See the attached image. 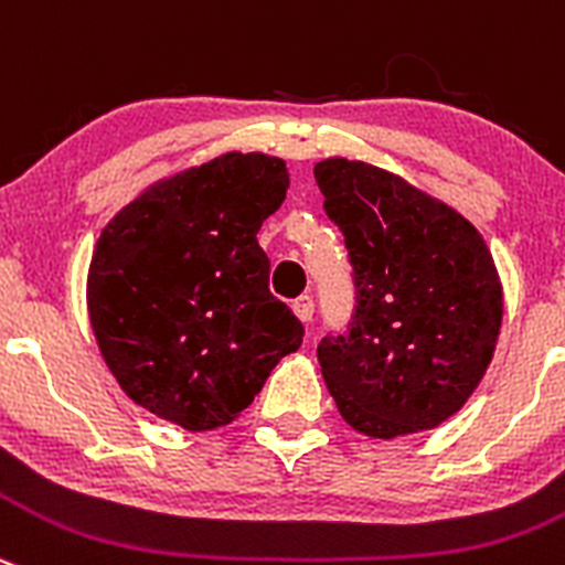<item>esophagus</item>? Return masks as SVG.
Here are the masks:
<instances>
[{
	"instance_id": "1",
	"label": "esophagus",
	"mask_w": 565,
	"mask_h": 565,
	"mask_svg": "<svg viewBox=\"0 0 565 565\" xmlns=\"http://www.w3.org/2000/svg\"><path fill=\"white\" fill-rule=\"evenodd\" d=\"M292 312L298 315L303 323H312V315H315V300L312 295H300V298L292 300Z\"/></svg>"
}]
</instances>
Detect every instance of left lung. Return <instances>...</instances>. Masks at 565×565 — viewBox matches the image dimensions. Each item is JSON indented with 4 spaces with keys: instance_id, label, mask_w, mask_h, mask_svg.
Returning <instances> with one entry per match:
<instances>
[{
    "instance_id": "1",
    "label": "left lung",
    "mask_w": 565,
    "mask_h": 565,
    "mask_svg": "<svg viewBox=\"0 0 565 565\" xmlns=\"http://www.w3.org/2000/svg\"><path fill=\"white\" fill-rule=\"evenodd\" d=\"M323 209L345 236L356 307L318 345L348 426L393 440L460 413L502 329V281L482 234L443 200L365 161L315 163Z\"/></svg>"
}]
</instances>
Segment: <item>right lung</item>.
I'll list each match as a JSON object with an SVG mask.
<instances>
[{"instance_id":"add662e5","label":"right lung","mask_w":565,"mask_h":565,"mask_svg":"<svg viewBox=\"0 0 565 565\" xmlns=\"http://www.w3.org/2000/svg\"><path fill=\"white\" fill-rule=\"evenodd\" d=\"M289 189L287 163L225 152L147 186L103 228L88 320L130 402L189 431L239 418L303 326L270 295L258 228Z\"/></svg>"}]
</instances>
